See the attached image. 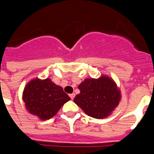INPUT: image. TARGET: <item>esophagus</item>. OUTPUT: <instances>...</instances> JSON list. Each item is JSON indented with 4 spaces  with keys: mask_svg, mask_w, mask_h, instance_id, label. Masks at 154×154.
Listing matches in <instances>:
<instances>
[{
    "mask_svg": "<svg viewBox=\"0 0 154 154\" xmlns=\"http://www.w3.org/2000/svg\"><path fill=\"white\" fill-rule=\"evenodd\" d=\"M69 96H70L71 99H74V98H75V94H74V93L70 94V95H69Z\"/></svg>",
    "mask_w": 154,
    "mask_h": 154,
    "instance_id": "obj_1",
    "label": "esophagus"
}]
</instances>
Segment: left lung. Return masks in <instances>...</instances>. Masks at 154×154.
I'll return each mask as SVG.
<instances>
[{"mask_svg":"<svg viewBox=\"0 0 154 154\" xmlns=\"http://www.w3.org/2000/svg\"><path fill=\"white\" fill-rule=\"evenodd\" d=\"M78 88L80 93L75 97V103L86 115L96 119L109 116L120 100V92L113 80L107 76L86 79Z\"/></svg>","mask_w":154,"mask_h":154,"instance_id":"1","label":"left lung"}]
</instances>
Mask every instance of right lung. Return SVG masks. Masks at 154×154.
Masks as SVG:
<instances>
[{
  "mask_svg": "<svg viewBox=\"0 0 154 154\" xmlns=\"http://www.w3.org/2000/svg\"><path fill=\"white\" fill-rule=\"evenodd\" d=\"M70 97L49 79L31 80L23 92V100L30 113L39 119H51Z\"/></svg>",
  "mask_w": 154,
  "mask_h": 154,
  "instance_id": "right-lung-1",
  "label": "right lung"
}]
</instances>
